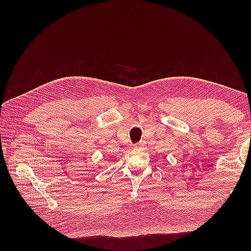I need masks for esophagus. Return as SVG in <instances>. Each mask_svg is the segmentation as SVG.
Listing matches in <instances>:
<instances>
[{
	"label": "esophagus",
	"instance_id": "1",
	"mask_svg": "<svg viewBox=\"0 0 251 251\" xmlns=\"http://www.w3.org/2000/svg\"><path fill=\"white\" fill-rule=\"evenodd\" d=\"M134 148L135 149H138V150H143V149L146 148V143L145 142H138V143H136V145L134 146Z\"/></svg>",
	"mask_w": 251,
	"mask_h": 251
}]
</instances>
